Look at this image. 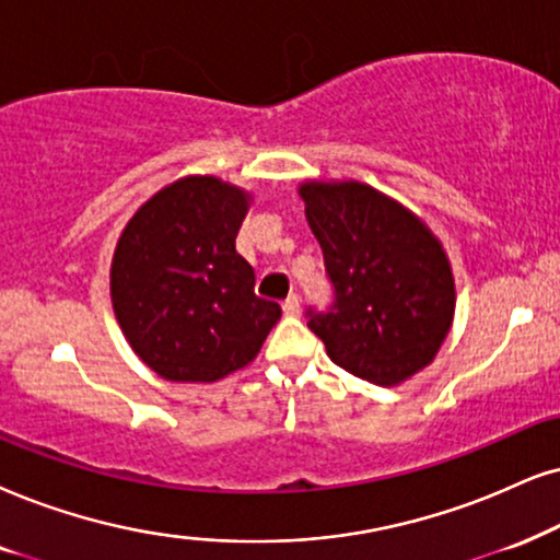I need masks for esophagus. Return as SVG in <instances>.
Masks as SVG:
<instances>
[{
  "instance_id": "esophagus-1",
  "label": "esophagus",
  "mask_w": 560,
  "mask_h": 560,
  "mask_svg": "<svg viewBox=\"0 0 560 560\" xmlns=\"http://www.w3.org/2000/svg\"><path fill=\"white\" fill-rule=\"evenodd\" d=\"M281 310H284V315H300V310H302V302H300V296L296 294H289L287 300H284V304H281Z\"/></svg>"
}]
</instances>
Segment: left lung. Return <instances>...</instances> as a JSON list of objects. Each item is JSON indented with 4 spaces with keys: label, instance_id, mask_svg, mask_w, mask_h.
I'll list each match as a JSON object with an SVG mask.
<instances>
[{
    "label": "left lung",
    "instance_id": "obj_1",
    "mask_svg": "<svg viewBox=\"0 0 560 560\" xmlns=\"http://www.w3.org/2000/svg\"><path fill=\"white\" fill-rule=\"evenodd\" d=\"M307 224L336 302L310 310L330 362L390 387L434 362L455 320V276L421 217L359 180H304Z\"/></svg>",
    "mask_w": 560,
    "mask_h": 560
}]
</instances>
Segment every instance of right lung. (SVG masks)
I'll return each mask as SVG.
<instances>
[{"mask_svg":"<svg viewBox=\"0 0 560 560\" xmlns=\"http://www.w3.org/2000/svg\"><path fill=\"white\" fill-rule=\"evenodd\" d=\"M253 196L186 175L147 198L110 264V302L133 353L170 382H217L258 357L281 317L235 250Z\"/></svg>","mask_w":560,"mask_h":560,"instance_id":"right-lung-1","label":"right lung"}]
</instances>
